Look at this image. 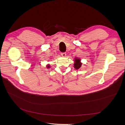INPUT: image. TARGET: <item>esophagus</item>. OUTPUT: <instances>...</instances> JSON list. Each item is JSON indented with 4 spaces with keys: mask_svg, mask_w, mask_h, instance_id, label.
Wrapping results in <instances>:
<instances>
[{
    "mask_svg": "<svg viewBox=\"0 0 125 125\" xmlns=\"http://www.w3.org/2000/svg\"><path fill=\"white\" fill-rule=\"evenodd\" d=\"M61 55L62 57H66V52H61Z\"/></svg>",
    "mask_w": 125,
    "mask_h": 125,
    "instance_id": "esophagus-1",
    "label": "esophagus"
}]
</instances>
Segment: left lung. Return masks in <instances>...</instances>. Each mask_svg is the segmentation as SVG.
I'll list each match as a JSON object with an SVG mask.
<instances>
[{"label":"left lung","instance_id":"1","mask_svg":"<svg viewBox=\"0 0 125 125\" xmlns=\"http://www.w3.org/2000/svg\"><path fill=\"white\" fill-rule=\"evenodd\" d=\"M75 63L74 64V67L76 69H78L80 68V67L82 65V64L80 63V60L79 59H75Z\"/></svg>","mask_w":125,"mask_h":125}]
</instances>
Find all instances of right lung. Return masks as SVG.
<instances>
[{"label":"right lung","mask_w":125,"mask_h":125,"mask_svg":"<svg viewBox=\"0 0 125 125\" xmlns=\"http://www.w3.org/2000/svg\"><path fill=\"white\" fill-rule=\"evenodd\" d=\"M50 67V65H47V68H49V67Z\"/></svg>","instance_id":"1"}]
</instances>
